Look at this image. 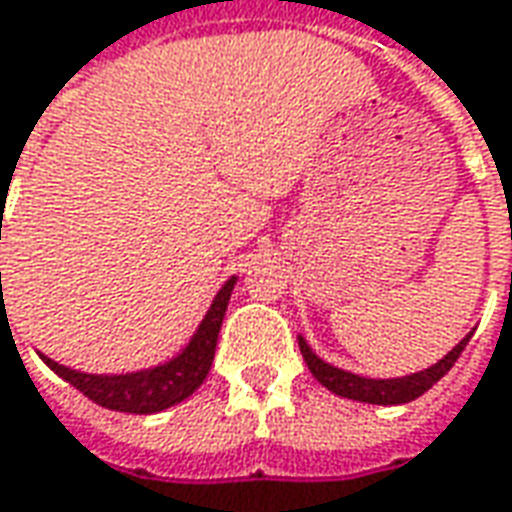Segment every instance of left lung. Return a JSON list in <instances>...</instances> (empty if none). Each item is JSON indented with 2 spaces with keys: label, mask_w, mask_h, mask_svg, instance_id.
<instances>
[{
  "label": "left lung",
  "mask_w": 512,
  "mask_h": 512,
  "mask_svg": "<svg viewBox=\"0 0 512 512\" xmlns=\"http://www.w3.org/2000/svg\"><path fill=\"white\" fill-rule=\"evenodd\" d=\"M474 332H468L463 341L457 343L455 349L449 355H443L435 366L424 368V371H416V374H405V377H391V380H374V377H360V374H352V371H343V368L332 366L327 360L310 349V343L299 335V349H302V357H305L310 374L316 377L327 391H332L335 396H343V399H355V402H368V405H405V402H413L421 393H427L441 380L443 374L449 368L455 366V360L463 355L466 343L471 341Z\"/></svg>",
  "instance_id": "8db88e82"
}]
</instances>
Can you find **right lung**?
<instances>
[{"instance_id":"1","label":"right lung","mask_w":512,"mask_h":512,"mask_svg":"<svg viewBox=\"0 0 512 512\" xmlns=\"http://www.w3.org/2000/svg\"><path fill=\"white\" fill-rule=\"evenodd\" d=\"M235 282H238V277H230L221 285L213 305L202 318V324L196 327L194 338L185 343L180 355H174L160 366L127 371V374H88V371L60 366L41 352L38 355L57 377H63L77 391L85 393L88 399H94L96 405L107 407V410H119V413H141V416L160 413L166 407L180 405L182 399H188L205 382L207 371L213 366L221 321L227 313V302H230Z\"/></svg>"}]
</instances>
